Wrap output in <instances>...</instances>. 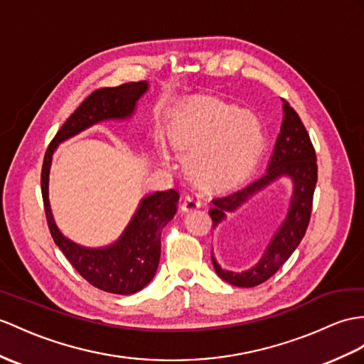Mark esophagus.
I'll use <instances>...</instances> for the list:
<instances>
[{"instance_id":"obj_1","label":"esophagus","mask_w":364,"mask_h":364,"mask_svg":"<svg viewBox=\"0 0 364 364\" xmlns=\"http://www.w3.org/2000/svg\"><path fill=\"white\" fill-rule=\"evenodd\" d=\"M202 207V200L199 198V194L191 193L188 196H185L183 203H182V210L183 211H194Z\"/></svg>"}]
</instances>
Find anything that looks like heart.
<instances>
[{
  "label": "heart",
  "mask_w": 364,
  "mask_h": 364,
  "mask_svg": "<svg viewBox=\"0 0 364 364\" xmlns=\"http://www.w3.org/2000/svg\"><path fill=\"white\" fill-rule=\"evenodd\" d=\"M171 139L181 151H190V173L210 185L241 179L264 146V131L255 115L213 99L194 103Z\"/></svg>",
  "instance_id": "1"
}]
</instances>
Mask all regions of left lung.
Here are the masks:
<instances>
[{
	"mask_svg": "<svg viewBox=\"0 0 364 364\" xmlns=\"http://www.w3.org/2000/svg\"><path fill=\"white\" fill-rule=\"evenodd\" d=\"M282 114L284 117H282L279 136L265 173L242 190L213 199V205L210 208L213 228H216L225 219L227 213L236 211L242 203L258 191L269 187L274 181L287 177L291 182L287 215L272 236L261 259L253 267L244 272L225 270L218 264L211 252L213 267L219 278L236 287L259 286L273 277L295 252L301 239L304 237L310 213H312L314 191L318 179L315 149L299 115L284 99H282Z\"/></svg>",
	"mask_w": 364,
	"mask_h": 364,
	"instance_id": "1",
	"label": "left lung"
}]
</instances>
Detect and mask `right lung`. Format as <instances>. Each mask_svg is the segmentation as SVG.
Returning <instances> with one entry per match:
<instances>
[{
    "mask_svg": "<svg viewBox=\"0 0 364 364\" xmlns=\"http://www.w3.org/2000/svg\"><path fill=\"white\" fill-rule=\"evenodd\" d=\"M148 91V82H131L94 91L78 106L52 139L44 154L41 193L48 225L58 249L68 261L94 287L108 294L131 295L154 278L161 259V235L177 211L179 193L156 191L140 200L119 241L100 249H87L68 239L55 224L49 203V171L57 146L90 127L105 120L132 117L137 102Z\"/></svg>",
    "mask_w": 364,
    "mask_h": 364,
    "instance_id": "add662e5",
    "label": "right lung"
}]
</instances>
